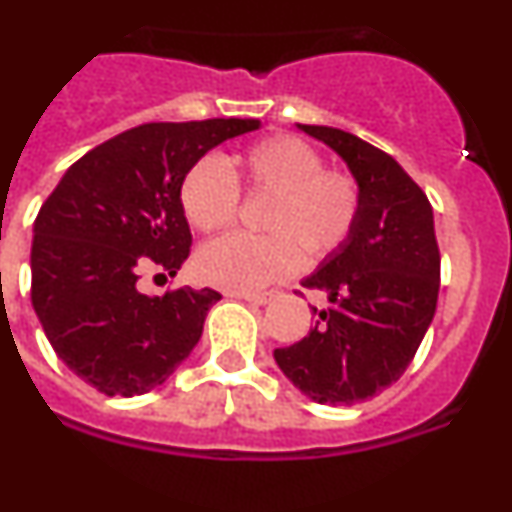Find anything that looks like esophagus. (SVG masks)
Segmentation results:
<instances>
[{
  "label": "esophagus",
  "instance_id": "obj_1",
  "mask_svg": "<svg viewBox=\"0 0 512 512\" xmlns=\"http://www.w3.org/2000/svg\"><path fill=\"white\" fill-rule=\"evenodd\" d=\"M235 295L252 302V305H267L272 300V292H235Z\"/></svg>",
  "mask_w": 512,
  "mask_h": 512
}]
</instances>
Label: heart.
<instances>
[{"mask_svg": "<svg viewBox=\"0 0 512 512\" xmlns=\"http://www.w3.org/2000/svg\"><path fill=\"white\" fill-rule=\"evenodd\" d=\"M240 190L267 197L260 230L210 242L197 257L202 280L235 292H257L287 280L302 267L327 260L347 245L362 212L360 182L345 170L325 167L320 152L295 135L257 140L230 157H202L180 187L185 217L200 232L235 225Z\"/></svg>", "mask_w": 512, "mask_h": 512, "instance_id": "1", "label": "heart"}]
</instances>
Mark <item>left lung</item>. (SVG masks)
Here are the masks:
<instances>
[{
    "mask_svg": "<svg viewBox=\"0 0 512 512\" xmlns=\"http://www.w3.org/2000/svg\"><path fill=\"white\" fill-rule=\"evenodd\" d=\"M347 162L362 212L347 245L302 287L325 292L310 335L277 347L287 380L320 405H355L400 380L438 307L440 250L433 205L388 155L350 132L300 124Z\"/></svg>",
    "mask_w": 512,
    "mask_h": 512,
    "instance_id": "obj_1",
    "label": "left lung"
}]
</instances>
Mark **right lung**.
<instances>
[{
    "mask_svg": "<svg viewBox=\"0 0 512 512\" xmlns=\"http://www.w3.org/2000/svg\"><path fill=\"white\" fill-rule=\"evenodd\" d=\"M260 119L150 122L79 157L34 220L32 305L59 360L99 393L145 395L192 347L220 292L142 295L145 272L177 275L190 257L180 202L187 170Z\"/></svg>",
    "mask_w": 512,
    "mask_h": 512,
    "instance_id": "obj_1",
    "label": "right lung"
}]
</instances>
